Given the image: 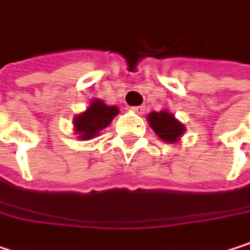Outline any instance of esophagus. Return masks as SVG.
<instances>
[{
    "label": "esophagus",
    "instance_id": "esophagus-1",
    "mask_svg": "<svg viewBox=\"0 0 250 250\" xmlns=\"http://www.w3.org/2000/svg\"><path fill=\"white\" fill-rule=\"evenodd\" d=\"M131 110H133L134 113H137V114H143V113L146 111V107H145V105H139V107H133Z\"/></svg>",
    "mask_w": 250,
    "mask_h": 250
}]
</instances>
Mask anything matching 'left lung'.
<instances>
[{"instance_id": "obj_1", "label": "left lung", "mask_w": 250, "mask_h": 250, "mask_svg": "<svg viewBox=\"0 0 250 250\" xmlns=\"http://www.w3.org/2000/svg\"><path fill=\"white\" fill-rule=\"evenodd\" d=\"M147 123L161 140L171 145L178 143L185 133L184 123H181L169 110H161L159 113L158 111L149 113Z\"/></svg>"}]
</instances>
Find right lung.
Masks as SVG:
<instances>
[{
	"instance_id": "add662e5",
	"label": "right lung",
	"mask_w": 250,
	"mask_h": 250,
	"mask_svg": "<svg viewBox=\"0 0 250 250\" xmlns=\"http://www.w3.org/2000/svg\"><path fill=\"white\" fill-rule=\"evenodd\" d=\"M120 113L117 105H107L103 100H92L85 111L76 114L72 120L76 139L89 140L94 139L108 127L113 119Z\"/></svg>"
}]
</instances>
